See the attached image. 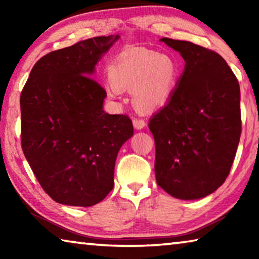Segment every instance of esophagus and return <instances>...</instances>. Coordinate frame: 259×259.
I'll use <instances>...</instances> for the list:
<instances>
[{
	"mask_svg": "<svg viewBox=\"0 0 259 259\" xmlns=\"http://www.w3.org/2000/svg\"><path fill=\"white\" fill-rule=\"evenodd\" d=\"M133 123H134V126L137 130H140V129H143L144 126L146 125V123H145V121H144L143 119H139V117H135V119L133 120Z\"/></svg>",
	"mask_w": 259,
	"mask_h": 259,
	"instance_id": "esophagus-1",
	"label": "esophagus"
}]
</instances>
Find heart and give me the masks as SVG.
Returning <instances> with one entry per match:
<instances>
[{"mask_svg": "<svg viewBox=\"0 0 259 259\" xmlns=\"http://www.w3.org/2000/svg\"><path fill=\"white\" fill-rule=\"evenodd\" d=\"M111 97L120 91H133L139 112H154L169 102L176 91L181 68L172 57L155 51L129 50L117 57L108 68Z\"/></svg>", "mask_w": 259, "mask_h": 259, "instance_id": "1", "label": "heart"}]
</instances>
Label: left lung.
<instances>
[{"mask_svg":"<svg viewBox=\"0 0 259 259\" xmlns=\"http://www.w3.org/2000/svg\"><path fill=\"white\" fill-rule=\"evenodd\" d=\"M182 55L176 91L150 120L155 177L174 198H204L223 185L241 136L240 85L221 55L192 42L161 38Z\"/></svg>","mask_w":259,"mask_h":259,"instance_id":"8db88e82","label":"left lung"}]
</instances>
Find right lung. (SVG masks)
<instances>
[{"mask_svg":"<svg viewBox=\"0 0 259 259\" xmlns=\"http://www.w3.org/2000/svg\"><path fill=\"white\" fill-rule=\"evenodd\" d=\"M120 36H97L36 61L20 95L21 147L35 177L56 202L90 207L114 186L121 146L133 121L107 114L106 91L91 75Z\"/></svg>","mask_w":259,"mask_h":259,"instance_id":"right-lung-1","label":"right lung"}]
</instances>
